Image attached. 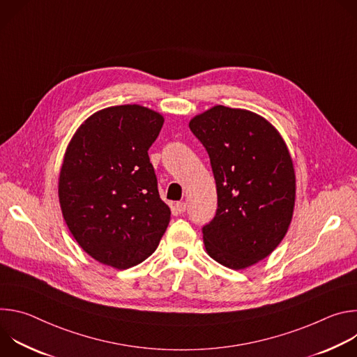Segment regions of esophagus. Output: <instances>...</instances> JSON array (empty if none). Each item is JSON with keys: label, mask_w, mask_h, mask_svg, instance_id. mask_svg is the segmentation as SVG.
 Masks as SVG:
<instances>
[{"label": "esophagus", "mask_w": 357, "mask_h": 357, "mask_svg": "<svg viewBox=\"0 0 357 357\" xmlns=\"http://www.w3.org/2000/svg\"><path fill=\"white\" fill-rule=\"evenodd\" d=\"M175 208H176L178 213H183L186 211V203L185 202H178L176 205H175Z\"/></svg>", "instance_id": "34e87169"}]
</instances>
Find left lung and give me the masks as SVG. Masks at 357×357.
Returning <instances> with one entry per match:
<instances>
[{"label": "left lung", "instance_id": "obj_1", "mask_svg": "<svg viewBox=\"0 0 357 357\" xmlns=\"http://www.w3.org/2000/svg\"><path fill=\"white\" fill-rule=\"evenodd\" d=\"M190 131L206 148L218 190L216 215L203 226L209 256L243 270L284 238L295 205V172L280 132L261 116L215 106L193 117Z\"/></svg>", "mask_w": 357, "mask_h": 357}]
</instances>
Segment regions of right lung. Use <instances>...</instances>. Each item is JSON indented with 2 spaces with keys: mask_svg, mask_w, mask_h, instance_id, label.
I'll return each instance as SVG.
<instances>
[{
  "mask_svg": "<svg viewBox=\"0 0 357 357\" xmlns=\"http://www.w3.org/2000/svg\"><path fill=\"white\" fill-rule=\"evenodd\" d=\"M164 117L138 105L90 116L68 145L59 175L63 219L98 263L126 270L160 244L171 211L160 197L148 149Z\"/></svg>",
  "mask_w": 357,
  "mask_h": 357,
  "instance_id": "right-lung-1",
  "label": "right lung"
}]
</instances>
